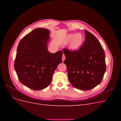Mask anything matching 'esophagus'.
Here are the masks:
<instances>
[{"instance_id": "obj_1", "label": "esophagus", "mask_w": 121, "mask_h": 121, "mask_svg": "<svg viewBox=\"0 0 121 121\" xmlns=\"http://www.w3.org/2000/svg\"><path fill=\"white\" fill-rule=\"evenodd\" d=\"M65 54H63V56H62V60H63V61H64L65 60Z\"/></svg>"}]
</instances>
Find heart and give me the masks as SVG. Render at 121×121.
Listing matches in <instances>:
<instances>
[{"instance_id": "1", "label": "heart", "mask_w": 121, "mask_h": 121, "mask_svg": "<svg viewBox=\"0 0 121 121\" xmlns=\"http://www.w3.org/2000/svg\"><path fill=\"white\" fill-rule=\"evenodd\" d=\"M65 41L67 42L71 41L69 47L73 49H76L79 48L82 45L84 37L81 33L69 34L65 37Z\"/></svg>"}]
</instances>
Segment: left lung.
<instances>
[{
	"instance_id": "8db88e82",
	"label": "left lung",
	"mask_w": 121,
	"mask_h": 121,
	"mask_svg": "<svg viewBox=\"0 0 121 121\" xmlns=\"http://www.w3.org/2000/svg\"><path fill=\"white\" fill-rule=\"evenodd\" d=\"M85 40L76 50L63 49L69 82L76 88L88 90L99 84L106 71L105 53L98 39L85 30Z\"/></svg>"
}]
</instances>
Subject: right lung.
<instances>
[{"mask_svg": "<svg viewBox=\"0 0 121 121\" xmlns=\"http://www.w3.org/2000/svg\"><path fill=\"white\" fill-rule=\"evenodd\" d=\"M49 31L37 28L21 39L14 63L20 81L29 88L39 90L48 87L58 65L62 62V51L47 50Z\"/></svg>", "mask_w": 121, "mask_h": 121, "instance_id": "obj_1", "label": "right lung"}]
</instances>
